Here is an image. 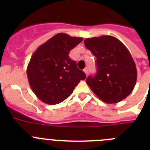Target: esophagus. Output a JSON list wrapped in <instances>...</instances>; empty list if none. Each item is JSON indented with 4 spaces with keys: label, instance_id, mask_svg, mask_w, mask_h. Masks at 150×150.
<instances>
[{
    "label": "esophagus",
    "instance_id": "obj_1",
    "mask_svg": "<svg viewBox=\"0 0 150 150\" xmlns=\"http://www.w3.org/2000/svg\"><path fill=\"white\" fill-rule=\"evenodd\" d=\"M83 71H84L85 74H86L87 75V74H88V67H86V68H85L84 70H83Z\"/></svg>",
    "mask_w": 150,
    "mask_h": 150
}]
</instances>
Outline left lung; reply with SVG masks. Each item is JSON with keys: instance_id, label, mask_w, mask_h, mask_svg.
<instances>
[{"instance_id": "8db88e82", "label": "left lung", "mask_w": 150, "mask_h": 150, "mask_svg": "<svg viewBox=\"0 0 150 150\" xmlns=\"http://www.w3.org/2000/svg\"><path fill=\"white\" fill-rule=\"evenodd\" d=\"M84 43L96 57V74L86 80L91 91L107 104L128 97L136 84L137 68L126 46L108 35L86 38Z\"/></svg>"}]
</instances>
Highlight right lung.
Instances as JSON below:
<instances>
[{
	"mask_svg": "<svg viewBox=\"0 0 150 150\" xmlns=\"http://www.w3.org/2000/svg\"><path fill=\"white\" fill-rule=\"evenodd\" d=\"M82 38L59 33L37 49L27 67L30 86L38 98L50 105L59 104L73 93L86 76L71 60L69 52Z\"/></svg>",
	"mask_w": 150,
	"mask_h": 150,
	"instance_id": "1",
	"label": "right lung"
}]
</instances>
